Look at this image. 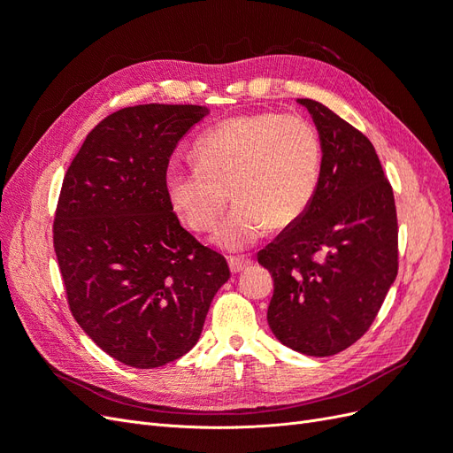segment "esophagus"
<instances>
[{
  "label": "esophagus",
  "instance_id": "obj_1",
  "mask_svg": "<svg viewBox=\"0 0 453 453\" xmlns=\"http://www.w3.org/2000/svg\"><path fill=\"white\" fill-rule=\"evenodd\" d=\"M250 265H251V258L248 257H228V266L234 273L245 270Z\"/></svg>",
  "mask_w": 453,
  "mask_h": 453
}]
</instances>
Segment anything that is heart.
<instances>
[{
	"instance_id": "1",
	"label": "heart",
	"mask_w": 453,
	"mask_h": 453,
	"mask_svg": "<svg viewBox=\"0 0 453 453\" xmlns=\"http://www.w3.org/2000/svg\"><path fill=\"white\" fill-rule=\"evenodd\" d=\"M193 168L166 177L172 208L198 232L213 230L236 200L215 242L243 250L268 226L285 228L311 203L321 180L323 145L311 122L295 113L232 117L203 132L195 143Z\"/></svg>"
}]
</instances>
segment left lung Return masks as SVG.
Here are the masks:
<instances>
[{
	"instance_id": "8db88e82",
	"label": "left lung",
	"mask_w": 453,
	"mask_h": 453,
	"mask_svg": "<svg viewBox=\"0 0 453 453\" xmlns=\"http://www.w3.org/2000/svg\"><path fill=\"white\" fill-rule=\"evenodd\" d=\"M321 135V180L303 217L260 250L273 278L268 325L283 346L328 357L376 319L399 272L391 183L374 145L326 105L300 98Z\"/></svg>"
}]
</instances>
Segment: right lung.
<instances>
[{"label":"right lung","mask_w":453,"mask_h":453,"mask_svg":"<svg viewBox=\"0 0 453 453\" xmlns=\"http://www.w3.org/2000/svg\"><path fill=\"white\" fill-rule=\"evenodd\" d=\"M202 105L145 104L96 125L64 175L52 225L67 304L113 359L157 368L195 348L226 258L173 213L166 172Z\"/></svg>","instance_id":"right-lung-1"}]
</instances>
